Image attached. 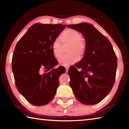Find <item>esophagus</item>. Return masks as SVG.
<instances>
[{
  "mask_svg": "<svg viewBox=\"0 0 129 129\" xmlns=\"http://www.w3.org/2000/svg\"><path fill=\"white\" fill-rule=\"evenodd\" d=\"M68 69H69L68 68H65V72L67 73H68Z\"/></svg>",
  "mask_w": 129,
  "mask_h": 129,
  "instance_id": "1",
  "label": "esophagus"
}]
</instances>
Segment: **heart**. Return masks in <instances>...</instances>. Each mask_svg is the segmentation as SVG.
I'll list each match as a JSON object with an SVG mask.
<instances>
[{"label": "heart", "instance_id": "heart-1", "mask_svg": "<svg viewBox=\"0 0 129 129\" xmlns=\"http://www.w3.org/2000/svg\"><path fill=\"white\" fill-rule=\"evenodd\" d=\"M82 35L77 30L69 29L63 32L61 36V40L64 44H69L67 53H69L62 56L58 59L60 65L64 67L77 62L78 58H82L85 53L86 46L85 43L82 40ZM59 38L53 41L52 45L53 54L56 58H59L61 54V42Z\"/></svg>", "mask_w": 129, "mask_h": 129}]
</instances>
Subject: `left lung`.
I'll list each match as a JSON object with an SVG mask.
<instances>
[{
  "label": "left lung",
  "mask_w": 129,
  "mask_h": 129,
  "mask_svg": "<svg viewBox=\"0 0 129 129\" xmlns=\"http://www.w3.org/2000/svg\"><path fill=\"white\" fill-rule=\"evenodd\" d=\"M67 27L81 33L86 46L82 60L69 69V85L81 103L97 104L108 95L114 85L116 55L110 41L93 25L82 23Z\"/></svg>",
  "instance_id": "1"
}]
</instances>
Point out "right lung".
Segmentation results:
<instances>
[{"instance_id": "add662e5", "label": "right lung", "mask_w": 129, "mask_h": 129, "mask_svg": "<svg viewBox=\"0 0 129 129\" xmlns=\"http://www.w3.org/2000/svg\"><path fill=\"white\" fill-rule=\"evenodd\" d=\"M66 25H32L16 44L12 69L17 90L34 105H45L52 101L59 86V77L65 72L57 65L52 50L53 41ZM42 70L46 72L42 74Z\"/></svg>"}]
</instances>
